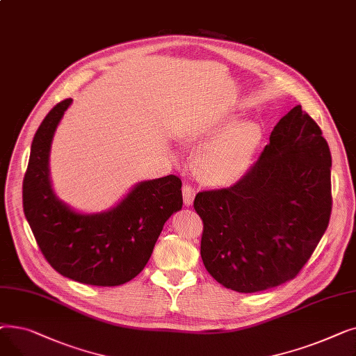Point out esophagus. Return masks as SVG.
I'll use <instances>...</instances> for the list:
<instances>
[{
  "label": "esophagus",
  "mask_w": 356,
  "mask_h": 356,
  "mask_svg": "<svg viewBox=\"0 0 356 356\" xmlns=\"http://www.w3.org/2000/svg\"><path fill=\"white\" fill-rule=\"evenodd\" d=\"M195 189L192 188L191 184H184L183 186V200H184V204H188V207H191V204L193 203V199H195Z\"/></svg>",
  "instance_id": "obj_1"
}]
</instances>
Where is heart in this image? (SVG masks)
I'll return each mask as SVG.
<instances>
[{"label":"heart","instance_id":"heart-1","mask_svg":"<svg viewBox=\"0 0 356 356\" xmlns=\"http://www.w3.org/2000/svg\"><path fill=\"white\" fill-rule=\"evenodd\" d=\"M203 136L218 137L204 145L195 159L199 179L213 188H231L244 179L263 140L257 124H238V118L229 114L208 122Z\"/></svg>","mask_w":356,"mask_h":356}]
</instances>
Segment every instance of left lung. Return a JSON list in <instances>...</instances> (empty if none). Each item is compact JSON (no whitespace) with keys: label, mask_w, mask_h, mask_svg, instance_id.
Returning a JSON list of instances; mask_svg holds the SVG:
<instances>
[{"label":"left lung","mask_w":356,"mask_h":356,"mask_svg":"<svg viewBox=\"0 0 356 356\" xmlns=\"http://www.w3.org/2000/svg\"><path fill=\"white\" fill-rule=\"evenodd\" d=\"M330 167L322 129L297 105L244 179L196 195L200 255L219 284L257 293L300 273L329 225Z\"/></svg>","instance_id":"1"}]
</instances>
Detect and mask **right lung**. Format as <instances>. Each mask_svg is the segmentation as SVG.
Returning <instances> with one entry per match:
<instances>
[{"label":"right lung","instance_id":"add662e5","mask_svg":"<svg viewBox=\"0 0 356 356\" xmlns=\"http://www.w3.org/2000/svg\"><path fill=\"white\" fill-rule=\"evenodd\" d=\"M72 99L56 105L31 143L23 180V208L47 263L74 282L112 287L138 275L165 220L181 209V180L165 176L137 183L106 212L79 213L54 195L49 156L54 131Z\"/></svg>","mask_w":356,"mask_h":356}]
</instances>
